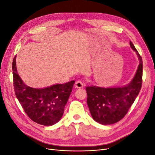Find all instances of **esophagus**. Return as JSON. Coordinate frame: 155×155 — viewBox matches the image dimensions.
I'll return each instance as SVG.
<instances>
[{
	"instance_id": "34e87169",
	"label": "esophagus",
	"mask_w": 155,
	"mask_h": 155,
	"mask_svg": "<svg viewBox=\"0 0 155 155\" xmlns=\"http://www.w3.org/2000/svg\"><path fill=\"white\" fill-rule=\"evenodd\" d=\"M75 87L77 88H81L83 87V83L81 81H78L75 84Z\"/></svg>"
}]
</instances>
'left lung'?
Returning <instances> with one entry per match:
<instances>
[{
	"label": "left lung",
	"instance_id": "1",
	"mask_svg": "<svg viewBox=\"0 0 155 155\" xmlns=\"http://www.w3.org/2000/svg\"><path fill=\"white\" fill-rule=\"evenodd\" d=\"M130 46L139 59L138 69L132 80L121 87H86L87 105L92 118L102 125H111L122 119L138 96L142 87L143 64L141 56L130 41Z\"/></svg>",
	"mask_w": 155,
	"mask_h": 155
}]
</instances>
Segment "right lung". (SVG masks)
I'll use <instances>...</instances> for the list:
<instances>
[{
    "instance_id": "right-lung-1",
    "label": "right lung",
    "mask_w": 155,
    "mask_h": 155,
    "mask_svg": "<svg viewBox=\"0 0 155 155\" xmlns=\"http://www.w3.org/2000/svg\"><path fill=\"white\" fill-rule=\"evenodd\" d=\"M16 56L12 63L13 86L23 109L31 120L39 124L51 126L58 123L62 118L75 81L45 88L30 87L18 74Z\"/></svg>"
}]
</instances>
